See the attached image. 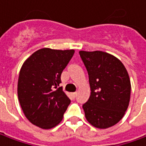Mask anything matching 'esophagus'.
<instances>
[{"mask_svg":"<svg viewBox=\"0 0 146 146\" xmlns=\"http://www.w3.org/2000/svg\"><path fill=\"white\" fill-rule=\"evenodd\" d=\"M71 95L74 97V98H76V96H77V92H75V93H71Z\"/></svg>","mask_w":146,"mask_h":146,"instance_id":"34e87169","label":"esophagus"}]
</instances>
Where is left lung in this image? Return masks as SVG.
Returning <instances> with one entry per match:
<instances>
[{
    "mask_svg": "<svg viewBox=\"0 0 146 146\" xmlns=\"http://www.w3.org/2000/svg\"><path fill=\"white\" fill-rule=\"evenodd\" d=\"M88 70L91 89L83 105L85 118L93 127L106 129L122 119L131 97V81L124 65L103 51H80Z\"/></svg>",
    "mask_w": 146,
    "mask_h": 146,
    "instance_id": "left-lung-1",
    "label": "left lung"
}]
</instances>
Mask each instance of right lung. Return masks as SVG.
<instances>
[{"label":"right lung","mask_w":146,"mask_h":146,"mask_svg":"<svg viewBox=\"0 0 146 146\" xmlns=\"http://www.w3.org/2000/svg\"><path fill=\"white\" fill-rule=\"evenodd\" d=\"M74 49L43 48L26 59L19 71L18 98L26 118L42 129L60 123L70 100L59 87Z\"/></svg>","instance_id":"add662e5"}]
</instances>
